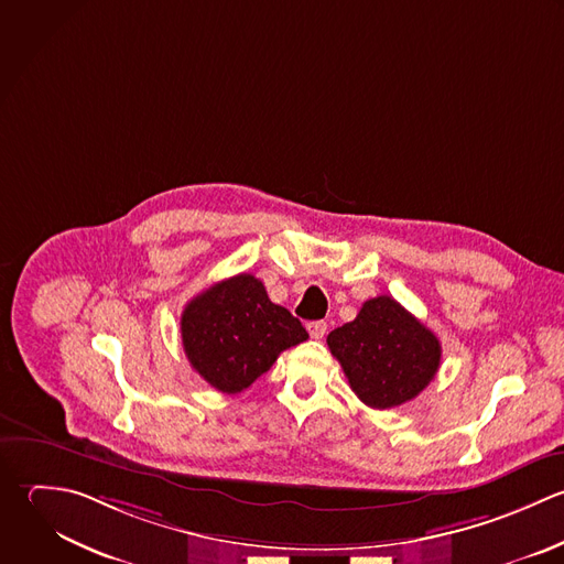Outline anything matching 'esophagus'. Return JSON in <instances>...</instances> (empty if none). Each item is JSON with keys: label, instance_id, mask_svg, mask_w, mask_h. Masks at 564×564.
Listing matches in <instances>:
<instances>
[{"label": "esophagus", "instance_id": "esophagus-1", "mask_svg": "<svg viewBox=\"0 0 564 564\" xmlns=\"http://www.w3.org/2000/svg\"><path fill=\"white\" fill-rule=\"evenodd\" d=\"M307 332L314 340H321L327 334V323L325 321H312V323H307Z\"/></svg>", "mask_w": 564, "mask_h": 564}]
</instances>
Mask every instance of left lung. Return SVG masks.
<instances>
[{
	"label": "left lung",
	"instance_id": "left-lung-1",
	"mask_svg": "<svg viewBox=\"0 0 564 564\" xmlns=\"http://www.w3.org/2000/svg\"><path fill=\"white\" fill-rule=\"evenodd\" d=\"M327 345L354 393L380 411L417 398L442 362L440 338L391 296L367 301Z\"/></svg>",
	"mask_w": 564,
	"mask_h": 564
}]
</instances>
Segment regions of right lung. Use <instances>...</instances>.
<instances>
[{"mask_svg": "<svg viewBox=\"0 0 564 564\" xmlns=\"http://www.w3.org/2000/svg\"><path fill=\"white\" fill-rule=\"evenodd\" d=\"M180 329L191 367L221 393H241L281 351L310 338L301 321L274 305L263 283L246 272L197 294L184 307Z\"/></svg>", "mask_w": 564, "mask_h": 564, "instance_id": "obj_1", "label": "right lung"}]
</instances>
